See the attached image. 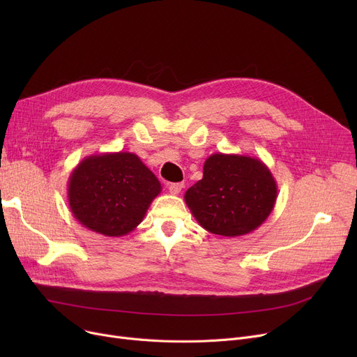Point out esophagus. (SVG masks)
<instances>
[{
    "mask_svg": "<svg viewBox=\"0 0 357 357\" xmlns=\"http://www.w3.org/2000/svg\"><path fill=\"white\" fill-rule=\"evenodd\" d=\"M169 192H171L172 195H178L181 191H182V188H183V183L182 182H175V183H169Z\"/></svg>",
    "mask_w": 357,
    "mask_h": 357,
    "instance_id": "obj_1",
    "label": "esophagus"
}]
</instances>
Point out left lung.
<instances>
[{"label": "left lung", "instance_id": "left-lung-1", "mask_svg": "<svg viewBox=\"0 0 357 357\" xmlns=\"http://www.w3.org/2000/svg\"><path fill=\"white\" fill-rule=\"evenodd\" d=\"M204 175L185 192V202L199 226L224 237L245 236L272 213L278 185L271 169L257 158L214 153Z\"/></svg>", "mask_w": 357, "mask_h": 357}]
</instances>
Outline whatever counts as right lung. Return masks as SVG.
<instances>
[{
	"mask_svg": "<svg viewBox=\"0 0 357 357\" xmlns=\"http://www.w3.org/2000/svg\"><path fill=\"white\" fill-rule=\"evenodd\" d=\"M160 192L155 174L130 152L86 156L68 181L73 217L88 230L107 237L133 231Z\"/></svg>",
	"mask_w": 357,
	"mask_h": 357,
	"instance_id": "obj_1",
	"label": "right lung"
}]
</instances>
